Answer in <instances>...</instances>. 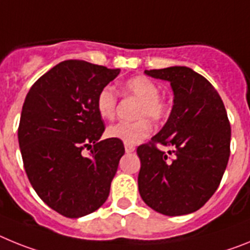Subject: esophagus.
Returning a JSON list of instances; mask_svg holds the SVG:
<instances>
[{
  "instance_id": "34e87169",
  "label": "esophagus",
  "mask_w": 250,
  "mask_h": 250,
  "mask_svg": "<svg viewBox=\"0 0 250 250\" xmlns=\"http://www.w3.org/2000/svg\"><path fill=\"white\" fill-rule=\"evenodd\" d=\"M125 152L127 153H132V152L134 151V146H132V145H125Z\"/></svg>"
}]
</instances>
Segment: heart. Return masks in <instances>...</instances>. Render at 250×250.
I'll return each mask as SVG.
<instances>
[{"label": "heart", "instance_id": "b5f03b06", "mask_svg": "<svg viewBox=\"0 0 250 250\" xmlns=\"http://www.w3.org/2000/svg\"><path fill=\"white\" fill-rule=\"evenodd\" d=\"M125 94L138 99L140 103L136 109V117L140 119L134 122H121L108 127L109 138L122 141L125 145H138L152 132V121H161L166 117L168 108L160 98V88L157 84L146 77H134L128 79L123 85ZM118 95L112 86H104L97 95V110L103 119H112L116 114Z\"/></svg>", "mask_w": 250, "mask_h": 250}]
</instances>
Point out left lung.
Segmentation results:
<instances>
[{"label": "left lung", "instance_id": "obj_1", "mask_svg": "<svg viewBox=\"0 0 250 250\" xmlns=\"http://www.w3.org/2000/svg\"><path fill=\"white\" fill-rule=\"evenodd\" d=\"M145 73L168 80L175 98L164 128L137 148L140 195L164 215H186L205 205L220 184L230 156V122L216 89L192 69ZM157 144L172 146L173 157Z\"/></svg>", "mask_w": 250, "mask_h": 250}]
</instances>
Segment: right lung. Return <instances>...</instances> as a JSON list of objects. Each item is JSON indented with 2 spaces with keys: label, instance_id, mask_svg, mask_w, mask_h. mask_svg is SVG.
<instances>
[{
  "label": "right lung",
  "instance_id": "obj_1",
  "mask_svg": "<svg viewBox=\"0 0 250 250\" xmlns=\"http://www.w3.org/2000/svg\"><path fill=\"white\" fill-rule=\"evenodd\" d=\"M119 71L65 60L26 95L19 125L23 167L41 200L62 216L88 215L108 199L125 146L114 138L99 141L105 125L95 101Z\"/></svg>",
  "mask_w": 250,
  "mask_h": 250
}]
</instances>
